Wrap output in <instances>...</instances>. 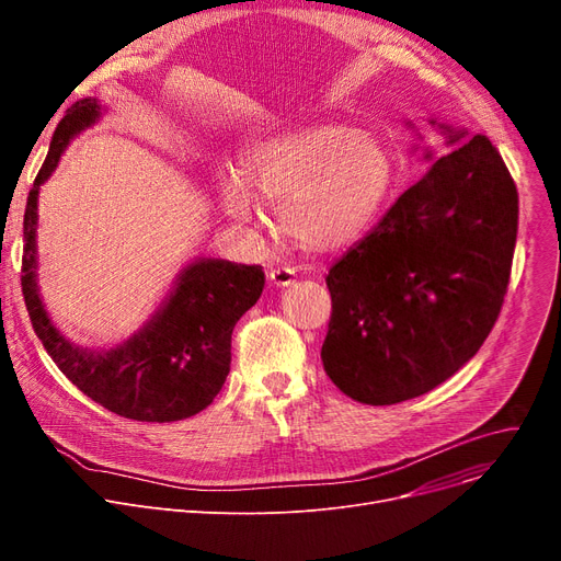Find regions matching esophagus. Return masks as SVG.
Masks as SVG:
<instances>
[{"mask_svg":"<svg viewBox=\"0 0 561 561\" xmlns=\"http://www.w3.org/2000/svg\"><path fill=\"white\" fill-rule=\"evenodd\" d=\"M268 279H271L273 286L286 288V286H290L293 282H296V273H293L290 268H275V271H271Z\"/></svg>","mask_w":561,"mask_h":561,"instance_id":"esophagus-1","label":"esophagus"}]
</instances>
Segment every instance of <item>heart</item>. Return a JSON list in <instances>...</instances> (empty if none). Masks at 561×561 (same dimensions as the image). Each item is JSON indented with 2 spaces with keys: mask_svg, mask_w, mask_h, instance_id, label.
<instances>
[{
  "mask_svg": "<svg viewBox=\"0 0 561 561\" xmlns=\"http://www.w3.org/2000/svg\"><path fill=\"white\" fill-rule=\"evenodd\" d=\"M396 180L389 147L347 125H309L250 142L233 174L216 176L225 216L252 222L256 204L279 206V229L307 254H336L359 243Z\"/></svg>",
  "mask_w": 561,
  "mask_h": 561,
  "instance_id": "obj_1",
  "label": "heart"
}]
</instances>
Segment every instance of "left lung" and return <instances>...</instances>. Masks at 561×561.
Wrapping results in <instances>:
<instances>
[{
	"mask_svg": "<svg viewBox=\"0 0 561 561\" xmlns=\"http://www.w3.org/2000/svg\"><path fill=\"white\" fill-rule=\"evenodd\" d=\"M430 125L450 152L414 145L432 165L328 275L332 318L320 359L364 404L444 385L482 347L510 284L518 193L503 157L482 134L436 117Z\"/></svg>",
	"mask_w": 561,
	"mask_h": 561,
	"instance_id": "left-lung-1",
	"label": "left lung"
}]
</instances>
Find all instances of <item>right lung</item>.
I'll return each instance as SVG.
<instances>
[{
  "mask_svg": "<svg viewBox=\"0 0 561 561\" xmlns=\"http://www.w3.org/2000/svg\"><path fill=\"white\" fill-rule=\"evenodd\" d=\"M102 113L106 106L95 98L70 106L51 136L47 159L26 197L24 305L47 355L81 393L131 421H184L199 414L220 393L231 364V332L261 298L263 268L227 259H193L176 275L150 320L113 347H83L58 330L38 286V193L70 140L93 127Z\"/></svg>",
  "mask_w": 561,
  "mask_h": 561,
  "instance_id": "1",
  "label": "right lung"
}]
</instances>
